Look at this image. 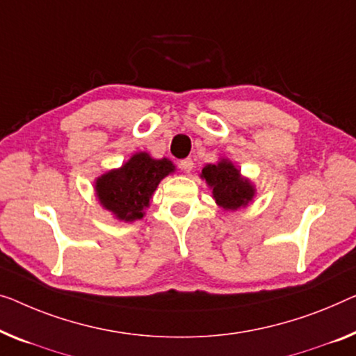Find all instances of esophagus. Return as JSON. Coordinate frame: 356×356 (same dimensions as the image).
Wrapping results in <instances>:
<instances>
[{"label": "esophagus", "instance_id": "esophagus-1", "mask_svg": "<svg viewBox=\"0 0 356 356\" xmlns=\"http://www.w3.org/2000/svg\"><path fill=\"white\" fill-rule=\"evenodd\" d=\"M179 168L185 172H190L193 169V160H192V158H185V160H180Z\"/></svg>", "mask_w": 356, "mask_h": 356}]
</instances>
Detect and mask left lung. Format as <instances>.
<instances>
[{"instance_id": "obj_1", "label": "left lung", "mask_w": 356, "mask_h": 356, "mask_svg": "<svg viewBox=\"0 0 356 356\" xmlns=\"http://www.w3.org/2000/svg\"><path fill=\"white\" fill-rule=\"evenodd\" d=\"M201 177L206 179L208 185H211L217 204L224 209L235 211L241 206H246L254 196L252 185L243 179L240 171L227 160L204 166Z\"/></svg>"}]
</instances>
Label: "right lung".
I'll return each mask as SVG.
<instances>
[{
    "label": "right lung",
    "instance_id": "1",
    "mask_svg": "<svg viewBox=\"0 0 356 356\" xmlns=\"http://www.w3.org/2000/svg\"><path fill=\"white\" fill-rule=\"evenodd\" d=\"M172 171L174 164L166 158L153 160L147 153H136L123 168L99 177L95 192L105 209L120 220L132 222L144 217L158 184Z\"/></svg>",
    "mask_w": 356,
    "mask_h": 356
}]
</instances>
